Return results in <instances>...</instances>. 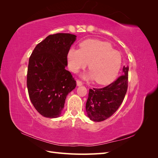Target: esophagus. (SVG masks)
I'll list each match as a JSON object with an SVG mask.
<instances>
[{"label": "esophagus", "mask_w": 158, "mask_h": 158, "mask_svg": "<svg viewBox=\"0 0 158 158\" xmlns=\"http://www.w3.org/2000/svg\"><path fill=\"white\" fill-rule=\"evenodd\" d=\"M76 84H77L78 86H80V85H82L83 84L82 81H80L79 80H77V81H76Z\"/></svg>", "instance_id": "1"}]
</instances>
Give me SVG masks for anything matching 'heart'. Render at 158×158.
Listing matches in <instances>:
<instances>
[{
  "mask_svg": "<svg viewBox=\"0 0 158 158\" xmlns=\"http://www.w3.org/2000/svg\"><path fill=\"white\" fill-rule=\"evenodd\" d=\"M80 48H71L68 52L69 66L73 73L85 69L89 63L90 71L83 75L84 78L106 84L115 78L121 66V56L109 43L88 40L81 43Z\"/></svg>",
  "mask_w": 158,
  "mask_h": 158,
  "instance_id": "b5f03b06",
  "label": "heart"
}]
</instances>
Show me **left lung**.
Masks as SVG:
<instances>
[{"mask_svg":"<svg viewBox=\"0 0 158 158\" xmlns=\"http://www.w3.org/2000/svg\"><path fill=\"white\" fill-rule=\"evenodd\" d=\"M128 73V66H124L123 74L114 82L102 88L89 89L85 109L91 120L103 121L116 112L127 93Z\"/></svg>","mask_w":158,"mask_h":158,"instance_id":"1","label":"left lung"}]
</instances>
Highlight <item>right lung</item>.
Here are the masks:
<instances>
[{"mask_svg": "<svg viewBox=\"0 0 158 158\" xmlns=\"http://www.w3.org/2000/svg\"><path fill=\"white\" fill-rule=\"evenodd\" d=\"M76 36L59 33L38 44L30 57L27 73L29 97L35 109L48 118L59 117L67 95L76 85L65 67L67 55Z\"/></svg>", "mask_w": 158, "mask_h": 158, "instance_id": "right-lung-1", "label": "right lung"}]
</instances>
